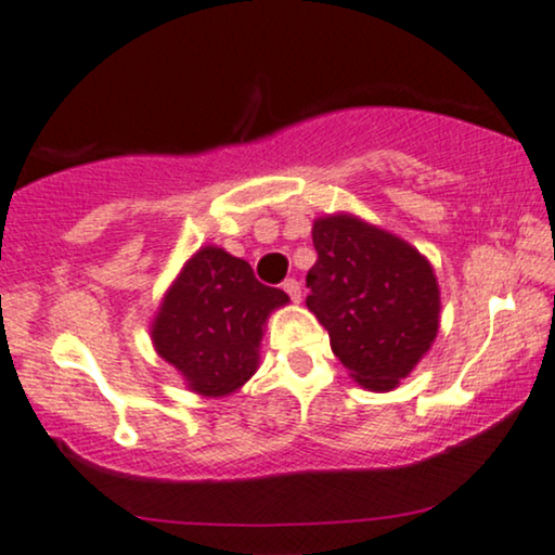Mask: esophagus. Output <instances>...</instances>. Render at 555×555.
<instances>
[{
	"label": "esophagus",
	"mask_w": 555,
	"mask_h": 555,
	"mask_svg": "<svg viewBox=\"0 0 555 555\" xmlns=\"http://www.w3.org/2000/svg\"><path fill=\"white\" fill-rule=\"evenodd\" d=\"M282 289L292 297V302H299V299H302V286H299L297 279H286V282L282 284Z\"/></svg>",
	"instance_id": "obj_1"
}]
</instances>
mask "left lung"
Masks as SVG:
<instances>
[{
  "label": "left lung",
  "mask_w": 555,
  "mask_h": 555,
  "mask_svg": "<svg viewBox=\"0 0 555 555\" xmlns=\"http://www.w3.org/2000/svg\"><path fill=\"white\" fill-rule=\"evenodd\" d=\"M313 245L310 313L360 386L391 391L438 334L441 292L433 266L410 242L352 214L315 219Z\"/></svg>",
  "instance_id": "obj_1"
}]
</instances>
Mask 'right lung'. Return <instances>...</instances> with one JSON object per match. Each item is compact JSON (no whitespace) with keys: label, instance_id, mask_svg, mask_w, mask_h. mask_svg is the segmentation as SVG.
Returning a JSON list of instances; mask_svg holds the SVG:
<instances>
[{"label":"right lung","instance_id":"add662e5","mask_svg":"<svg viewBox=\"0 0 555 555\" xmlns=\"http://www.w3.org/2000/svg\"><path fill=\"white\" fill-rule=\"evenodd\" d=\"M286 302L282 289L258 282L247 260L206 245L164 295L151 339L190 391L229 397L258 371L266 318Z\"/></svg>","mask_w":555,"mask_h":555}]
</instances>
